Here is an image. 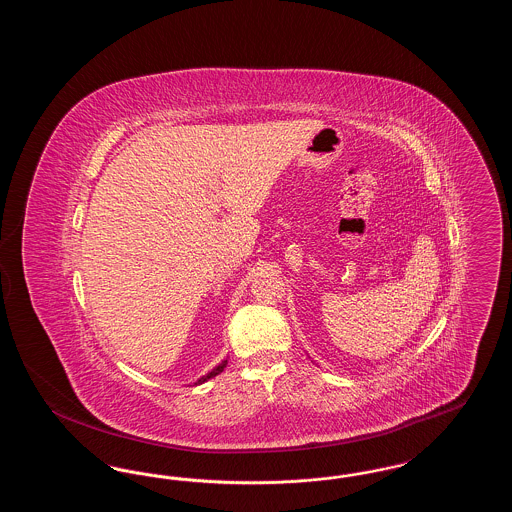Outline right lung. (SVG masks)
<instances>
[{
  "label": "right lung",
  "mask_w": 512,
  "mask_h": 512,
  "mask_svg": "<svg viewBox=\"0 0 512 512\" xmlns=\"http://www.w3.org/2000/svg\"><path fill=\"white\" fill-rule=\"evenodd\" d=\"M226 363H228V361H222V363H220L219 366H215V368H213V370H211V372H207V374H205V376H201V378H199V380H197V382H195V386H197V384H203V382H207V380H209V378H215V376H217V374H220V372H222V370H224V366H226Z\"/></svg>",
  "instance_id": "add662e5"
}]
</instances>
